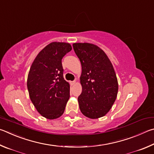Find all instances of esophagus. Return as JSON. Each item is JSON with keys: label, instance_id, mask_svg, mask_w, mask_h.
<instances>
[{"label": "esophagus", "instance_id": "34e87169", "mask_svg": "<svg viewBox=\"0 0 154 154\" xmlns=\"http://www.w3.org/2000/svg\"><path fill=\"white\" fill-rule=\"evenodd\" d=\"M75 80H74V81H71V82H70V85H71L72 86V85H75Z\"/></svg>", "mask_w": 154, "mask_h": 154}]
</instances>
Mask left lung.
I'll list each match as a JSON object with an SVG mask.
<instances>
[{
  "label": "left lung",
  "mask_w": 154,
  "mask_h": 154,
  "mask_svg": "<svg viewBox=\"0 0 154 154\" xmlns=\"http://www.w3.org/2000/svg\"><path fill=\"white\" fill-rule=\"evenodd\" d=\"M82 66V91L78 98L81 112L91 119L104 116L116 99L118 84L111 61L100 48L90 43H74Z\"/></svg>",
  "instance_id": "1"
}]
</instances>
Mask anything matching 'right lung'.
Returning a JSON list of instances; mask_svg holds the SVG:
<instances>
[{
	"instance_id": "1",
	"label": "right lung",
	"mask_w": 154,
	"mask_h": 154,
	"mask_svg": "<svg viewBox=\"0 0 154 154\" xmlns=\"http://www.w3.org/2000/svg\"><path fill=\"white\" fill-rule=\"evenodd\" d=\"M71 50L69 43L51 42L38 54L29 69V97L40 114L47 119L60 117L69 98V85L64 80L61 60Z\"/></svg>"
}]
</instances>
